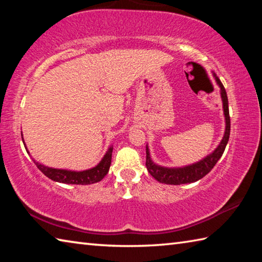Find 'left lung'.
<instances>
[{
	"label": "left lung",
	"mask_w": 262,
	"mask_h": 262,
	"mask_svg": "<svg viewBox=\"0 0 262 262\" xmlns=\"http://www.w3.org/2000/svg\"><path fill=\"white\" fill-rule=\"evenodd\" d=\"M214 77L216 79L217 84L221 88V97L222 101H223V111L225 117V132L224 136L222 139L221 143L219 144L214 151L210 155H208L206 158L202 161L192 164V165L185 166V167H163L155 164L150 157L149 149L147 147V159H145V166H147L149 173L151 174L155 179L162 184L166 185H183V184H190L195 183V181L200 180L206 174L209 173L211 168L216 165L219 159L223 155L225 147H227L229 136H230V115H229V103H228V96L227 91L223 86V84L220 81V78L214 74Z\"/></svg>",
	"instance_id": "8db88e82"
}]
</instances>
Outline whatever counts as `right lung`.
Here are the masks:
<instances>
[{"mask_svg": "<svg viewBox=\"0 0 262 262\" xmlns=\"http://www.w3.org/2000/svg\"><path fill=\"white\" fill-rule=\"evenodd\" d=\"M112 151H113V147H110L107 152L105 154V156L103 157V159H101L98 165L90 168V170L79 171V172L48 167V166L42 165L40 163L35 162L34 159L33 162L43 174L52 180L57 181V183L72 184V185H90V184L98 183V181H100L106 174L108 173L111 159H112Z\"/></svg>", "mask_w": 262, "mask_h": 262, "instance_id": "1", "label": "right lung"}]
</instances>
